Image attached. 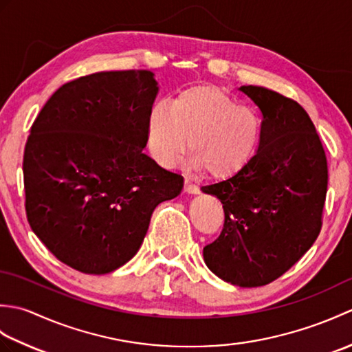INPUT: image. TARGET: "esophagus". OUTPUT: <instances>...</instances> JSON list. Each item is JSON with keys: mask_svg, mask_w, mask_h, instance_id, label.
<instances>
[{"mask_svg": "<svg viewBox=\"0 0 352 352\" xmlns=\"http://www.w3.org/2000/svg\"><path fill=\"white\" fill-rule=\"evenodd\" d=\"M184 192L186 193H193V195H195V193H199V188L195 183H192L189 178H186V180H184Z\"/></svg>", "mask_w": 352, "mask_h": 352, "instance_id": "1", "label": "esophagus"}]
</instances>
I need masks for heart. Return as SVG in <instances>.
Instances as JSON below:
<instances>
[{
	"instance_id": "b5f03b06",
	"label": "heart",
	"mask_w": 352,
	"mask_h": 352,
	"mask_svg": "<svg viewBox=\"0 0 352 352\" xmlns=\"http://www.w3.org/2000/svg\"><path fill=\"white\" fill-rule=\"evenodd\" d=\"M263 138V115L214 85L182 89L168 107L154 104L146 121L148 151L157 163L172 166L189 142L192 163L213 178H231L248 168Z\"/></svg>"
}]
</instances>
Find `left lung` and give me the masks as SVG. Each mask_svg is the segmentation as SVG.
I'll list each match as a JSON object with an SVG mask.
<instances>
[{
  "label": "left lung",
  "mask_w": 352,
  "mask_h": 352,
  "mask_svg": "<svg viewBox=\"0 0 352 352\" xmlns=\"http://www.w3.org/2000/svg\"><path fill=\"white\" fill-rule=\"evenodd\" d=\"M265 119L260 153L248 168L203 192L223 207V227L204 246L208 269L241 287L272 283L315 243L322 228L327 155L300 102L261 86H241Z\"/></svg>",
  "instance_id": "1"
}]
</instances>
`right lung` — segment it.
Here are the masks:
<instances>
[{
  "label": "right lung",
  "instance_id": "1",
  "mask_svg": "<svg viewBox=\"0 0 352 352\" xmlns=\"http://www.w3.org/2000/svg\"><path fill=\"white\" fill-rule=\"evenodd\" d=\"M146 69L95 72L65 83L36 116L24 149L25 213L42 243L83 274L134 257L154 208L183 177L144 154L155 100Z\"/></svg>",
  "mask_w": 352,
  "mask_h": 352
}]
</instances>
